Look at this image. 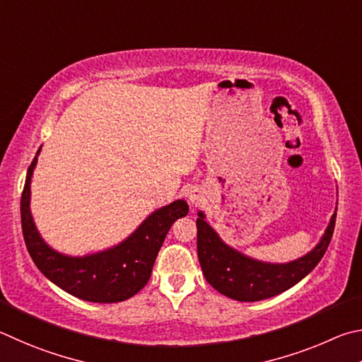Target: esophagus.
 Segmentation results:
<instances>
[{"label": "esophagus", "instance_id": "1", "mask_svg": "<svg viewBox=\"0 0 362 362\" xmlns=\"http://www.w3.org/2000/svg\"><path fill=\"white\" fill-rule=\"evenodd\" d=\"M187 202H189V205L197 206L202 204V202H204V194H202L199 189H192V191L187 194Z\"/></svg>", "mask_w": 362, "mask_h": 362}]
</instances>
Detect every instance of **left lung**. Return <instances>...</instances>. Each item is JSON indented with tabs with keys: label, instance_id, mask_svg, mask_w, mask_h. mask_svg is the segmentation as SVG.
I'll use <instances>...</instances> for the list:
<instances>
[{
	"label": "left lung",
	"instance_id": "8db88e82",
	"mask_svg": "<svg viewBox=\"0 0 362 362\" xmlns=\"http://www.w3.org/2000/svg\"><path fill=\"white\" fill-rule=\"evenodd\" d=\"M335 211L318 245L305 256L284 264L257 261L232 248L206 223L205 213L199 211L197 255L202 272L218 293L233 300L257 302L281 294L303 280L325 256L334 233Z\"/></svg>",
	"mask_w": 362,
	"mask_h": 362
}]
</instances>
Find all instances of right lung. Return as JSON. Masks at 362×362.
I'll list each match as a JSON object with an SVG mask.
<instances>
[{
    "label": "right lung",
    "instance_id": "obj_1",
    "mask_svg": "<svg viewBox=\"0 0 362 362\" xmlns=\"http://www.w3.org/2000/svg\"><path fill=\"white\" fill-rule=\"evenodd\" d=\"M41 148L27 171L21 200L22 232L31 259L41 274L78 299L114 303L130 299L149 281L157 252L176 219L185 218L189 205L175 200L152 211L129 237L111 248L86 256H68L44 242L31 216V176Z\"/></svg>",
    "mask_w": 362,
    "mask_h": 362
}]
</instances>
